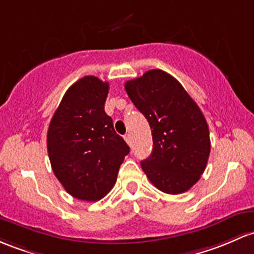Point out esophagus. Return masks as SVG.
I'll use <instances>...</instances> for the list:
<instances>
[{
	"label": "esophagus",
	"instance_id": "esophagus-1",
	"mask_svg": "<svg viewBox=\"0 0 254 254\" xmlns=\"http://www.w3.org/2000/svg\"><path fill=\"white\" fill-rule=\"evenodd\" d=\"M124 140L127 141V144H131V136H130V133H127V135L124 136Z\"/></svg>",
	"mask_w": 254,
	"mask_h": 254
}]
</instances>
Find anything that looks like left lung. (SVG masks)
<instances>
[{
    "instance_id": "left-lung-1",
    "label": "left lung",
    "mask_w": 254,
    "mask_h": 254,
    "mask_svg": "<svg viewBox=\"0 0 254 254\" xmlns=\"http://www.w3.org/2000/svg\"><path fill=\"white\" fill-rule=\"evenodd\" d=\"M125 90L152 129L153 150L141 168L159 190L181 194L204 174L210 157L208 125L182 84L161 69L127 80Z\"/></svg>"
}]
</instances>
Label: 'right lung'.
Returning a JSON list of instances; mask_svg holds the SVG:
<instances>
[{
    "instance_id": "1",
    "label": "right lung",
    "mask_w": 254,
    "mask_h": 254,
    "mask_svg": "<svg viewBox=\"0 0 254 254\" xmlns=\"http://www.w3.org/2000/svg\"><path fill=\"white\" fill-rule=\"evenodd\" d=\"M107 82L85 76L67 89L50 121L47 148L52 169L69 195L97 201L116 185L130 148L105 112Z\"/></svg>"
}]
</instances>
